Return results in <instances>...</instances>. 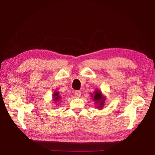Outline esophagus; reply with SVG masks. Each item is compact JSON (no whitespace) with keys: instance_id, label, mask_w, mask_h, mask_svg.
Here are the masks:
<instances>
[{"instance_id":"esophagus-1","label":"esophagus","mask_w":155,"mask_h":155,"mask_svg":"<svg viewBox=\"0 0 155 155\" xmlns=\"http://www.w3.org/2000/svg\"><path fill=\"white\" fill-rule=\"evenodd\" d=\"M74 95L76 97H80L81 95V92L80 91H74Z\"/></svg>"}]
</instances>
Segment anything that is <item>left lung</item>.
Segmentation results:
<instances>
[{
	"label": "left lung",
	"instance_id": "8db88e82",
	"mask_svg": "<svg viewBox=\"0 0 155 155\" xmlns=\"http://www.w3.org/2000/svg\"><path fill=\"white\" fill-rule=\"evenodd\" d=\"M92 98H93L94 101L96 102L97 104L98 105L97 107H98L100 108L103 107L105 98L102 96V93L100 91H97L96 92H94V94L92 95Z\"/></svg>",
	"mask_w": 155,
	"mask_h": 155
}]
</instances>
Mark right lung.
I'll list each match as a JSON object with an SVG mask.
<instances>
[{
    "label": "right lung",
    "instance_id": "right-lung-1",
    "mask_svg": "<svg viewBox=\"0 0 155 155\" xmlns=\"http://www.w3.org/2000/svg\"><path fill=\"white\" fill-rule=\"evenodd\" d=\"M53 97H54V101L55 102H58V101L60 100L61 98L60 95H59L58 93H54Z\"/></svg>",
    "mask_w": 155,
    "mask_h": 155
}]
</instances>
